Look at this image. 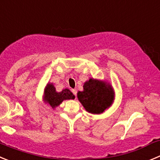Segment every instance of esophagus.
Wrapping results in <instances>:
<instances>
[{"instance_id":"1","label":"esophagus","mask_w":160,"mask_h":160,"mask_svg":"<svg viewBox=\"0 0 160 160\" xmlns=\"http://www.w3.org/2000/svg\"><path fill=\"white\" fill-rule=\"evenodd\" d=\"M71 91H72V93H74V96H76V95H77V90H76V89H73Z\"/></svg>"}]
</instances>
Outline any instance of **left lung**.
<instances>
[{
	"label": "left lung",
	"instance_id": "8db88e82",
	"mask_svg": "<svg viewBox=\"0 0 160 160\" xmlns=\"http://www.w3.org/2000/svg\"><path fill=\"white\" fill-rule=\"evenodd\" d=\"M83 91H78V98L86 111L93 114L103 112L113 101L112 87L102 82L90 78L84 83Z\"/></svg>",
	"mask_w": 160,
	"mask_h": 160
}]
</instances>
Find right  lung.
I'll return each instance as SVG.
<instances>
[{
  "instance_id": "obj_1",
  "label": "right lung",
  "mask_w": 160,
  "mask_h": 160,
  "mask_svg": "<svg viewBox=\"0 0 160 160\" xmlns=\"http://www.w3.org/2000/svg\"><path fill=\"white\" fill-rule=\"evenodd\" d=\"M44 98L46 102L52 108H55L62 103L63 100L74 99V95L68 89L62 90V91L58 93V92L55 91V88L53 85L48 84L46 89H45Z\"/></svg>"
}]
</instances>
